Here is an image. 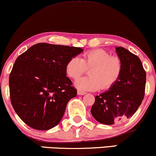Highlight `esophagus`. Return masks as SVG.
I'll use <instances>...</instances> for the list:
<instances>
[{
    "mask_svg": "<svg viewBox=\"0 0 156 156\" xmlns=\"http://www.w3.org/2000/svg\"><path fill=\"white\" fill-rule=\"evenodd\" d=\"M85 93H86L85 92L82 91V90H79L78 91H77V94H78V95H84V94H85Z\"/></svg>",
    "mask_w": 156,
    "mask_h": 156,
    "instance_id": "34e87169",
    "label": "esophagus"
}]
</instances>
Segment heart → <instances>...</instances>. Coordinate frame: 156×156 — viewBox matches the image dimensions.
<instances>
[{
    "label": "heart",
    "instance_id": "b5f03b06",
    "mask_svg": "<svg viewBox=\"0 0 156 156\" xmlns=\"http://www.w3.org/2000/svg\"><path fill=\"white\" fill-rule=\"evenodd\" d=\"M89 71L90 76L78 79L75 84L79 89L95 91L107 90L116 84L122 74L121 58L111 55L103 49H94L86 52L82 58L73 57L67 62L66 72L69 77L77 79Z\"/></svg>",
    "mask_w": 156,
    "mask_h": 156
}]
</instances>
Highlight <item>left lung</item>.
I'll return each instance as SVG.
<instances>
[{
  "mask_svg": "<svg viewBox=\"0 0 156 156\" xmlns=\"http://www.w3.org/2000/svg\"><path fill=\"white\" fill-rule=\"evenodd\" d=\"M123 70L118 82L108 91L95 96L91 113L101 124L112 125L134 115L145 96L146 72L141 61L127 49L116 47Z\"/></svg>",
  "mask_w": 156,
  "mask_h": 156,
  "instance_id": "1",
  "label": "left lung"
}]
</instances>
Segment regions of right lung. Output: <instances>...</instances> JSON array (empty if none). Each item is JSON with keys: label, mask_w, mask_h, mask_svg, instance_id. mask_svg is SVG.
Segmentation results:
<instances>
[{"label": "right lung", "mask_w": 156, "mask_h": 156, "mask_svg": "<svg viewBox=\"0 0 156 156\" xmlns=\"http://www.w3.org/2000/svg\"><path fill=\"white\" fill-rule=\"evenodd\" d=\"M83 51L80 48L37 43L15 61L9 91L15 112L25 124L48 130L61 122L76 89L66 76V63Z\"/></svg>", "instance_id": "add662e5"}]
</instances>
